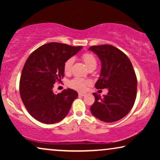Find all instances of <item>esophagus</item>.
I'll return each instance as SVG.
<instances>
[{
  "label": "esophagus",
  "mask_w": 160,
  "mask_h": 160,
  "mask_svg": "<svg viewBox=\"0 0 160 160\" xmlns=\"http://www.w3.org/2000/svg\"><path fill=\"white\" fill-rule=\"evenodd\" d=\"M86 95V93L85 92H78V95L81 96V97H84Z\"/></svg>",
  "instance_id": "esophagus-1"
}]
</instances>
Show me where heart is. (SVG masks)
<instances>
[{
    "label": "heart",
    "instance_id": "1",
    "mask_svg": "<svg viewBox=\"0 0 160 160\" xmlns=\"http://www.w3.org/2000/svg\"><path fill=\"white\" fill-rule=\"evenodd\" d=\"M82 59L89 69L92 68H95L96 65H97V60H96L95 57L92 54L88 53V52L84 53L82 56ZM73 63V60L72 58H69L68 60L65 61L64 67H63L65 73L68 74L71 73ZM89 84H90V82H89V80L84 79V78L79 77L73 78V79L70 81L68 83L69 86L71 87V88L75 89L76 90L79 91L84 90V89H86V87L88 86Z\"/></svg>",
    "mask_w": 160,
    "mask_h": 160
}]
</instances>
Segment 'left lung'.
Segmentation results:
<instances>
[{
  "mask_svg": "<svg viewBox=\"0 0 160 160\" xmlns=\"http://www.w3.org/2000/svg\"><path fill=\"white\" fill-rule=\"evenodd\" d=\"M101 61V71L95 88L108 89L101 97L93 93L95 102L90 107L94 117L105 122H113L125 117L132 109L137 95V78L130 59L113 46L89 47Z\"/></svg>",
  "mask_w": 160,
  "mask_h": 160,
  "instance_id": "8db88e82",
  "label": "left lung"
}]
</instances>
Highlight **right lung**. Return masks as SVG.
I'll use <instances>...</instances> for the list:
<instances>
[{"instance_id": "1", "label": "right lung", "mask_w": 160, "mask_h": 160, "mask_svg": "<svg viewBox=\"0 0 160 160\" xmlns=\"http://www.w3.org/2000/svg\"><path fill=\"white\" fill-rule=\"evenodd\" d=\"M82 47L51 42L41 46L26 60L19 82L21 99L28 113L44 124L62 120L69 112L77 92L71 89L61 93L53 92L54 84L64 76L65 61Z\"/></svg>"}]
</instances>
